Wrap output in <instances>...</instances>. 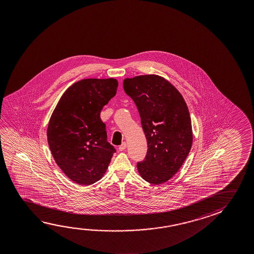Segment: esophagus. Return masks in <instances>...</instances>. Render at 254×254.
Returning <instances> with one entry per match:
<instances>
[{
	"instance_id": "1",
	"label": "esophagus",
	"mask_w": 254,
	"mask_h": 254,
	"mask_svg": "<svg viewBox=\"0 0 254 254\" xmlns=\"http://www.w3.org/2000/svg\"><path fill=\"white\" fill-rule=\"evenodd\" d=\"M126 148H127V143L123 142V143L119 147V150H121V151H123V150H126Z\"/></svg>"
}]
</instances>
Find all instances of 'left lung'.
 <instances>
[{
	"label": "left lung",
	"instance_id": "8db88e82",
	"mask_svg": "<svg viewBox=\"0 0 254 254\" xmlns=\"http://www.w3.org/2000/svg\"><path fill=\"white\" fill-rule=\"evenodd\" d=\"M123 87L137 107L148 143L145 160L137 163L138 173L148 183H166L179 171L191 149L187 104L178 89L158 75L127 78Z\"/></svg>",
	"mask_w": 254,
	"mask_h": 254
}]
</instances>
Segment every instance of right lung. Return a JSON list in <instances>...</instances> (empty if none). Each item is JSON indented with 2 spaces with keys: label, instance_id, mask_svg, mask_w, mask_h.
I'll return each mask as SVG.
<instances>
[{
  "label": "right lung",
  "instance_id": "add662e5",
  "mask_svg": "<svg viewBox=\"0 0 254 254\" xmlns=\"http://www.w3.org/2000/svg\"><path fill=\"white\" fill-rule=\"evenodd\" d=\"M118 85L113 78L79 80L63 94L50 117V151L64 175L79 185L102 179L116 151L107 141L100 113Z\"/></svg>",
  "mask_w": 254,
  "mask_h": 254
}]
</instances>
